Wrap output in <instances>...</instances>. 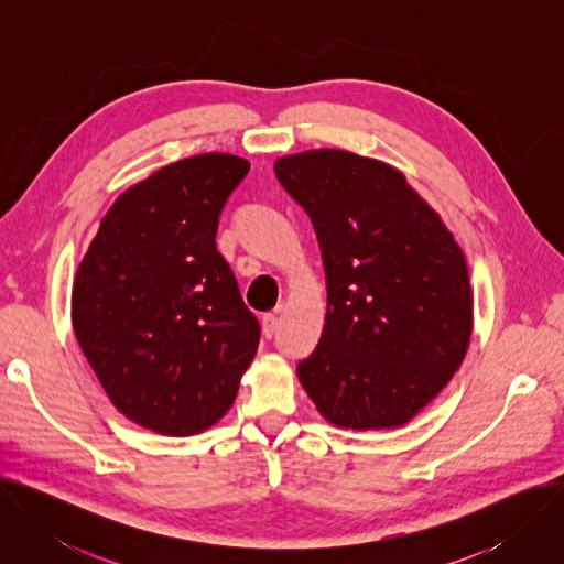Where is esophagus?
I'll list each match as a JSON object with an SVG mask.
<instances>
[{"label":"esophagus","instance_id":"1","mask_svg":"<svg viewBox=\"0 0 564 564\" xmlns=\"http://www.w3.org/2000/svg\"><path fill=\"white\" fill-rule=\"evenodd\" d=\"M276 328H279V316H276V312H268V314L263 316V335H265L268 339H272V337L276 335Z\"/></svg>","mask_w":564,"mask_h":564}]
</instances>
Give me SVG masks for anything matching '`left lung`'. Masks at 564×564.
<instances>
[{
	"label": "left lung",
	"mask_w": 564,
	"mask_h": 564,
	"mask_svg": "<svg viewBox=\"0 0 564 564\" xmlns=\"http://www.w3.org/2000/svg\"><path fill=\"white\" fill-rule=\"evenodd\" d=\"M274 174L312 218L328 310L296 375L316 411L352 431L409 424L468 350L466 259L399 170L344 149L283 155Z\"/></svg>",
	"instance_id": "1"
}]
</instances>
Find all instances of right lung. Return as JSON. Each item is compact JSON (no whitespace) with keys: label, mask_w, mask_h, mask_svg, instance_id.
<instances>
[{"label":"right lung","mask_w":564,"mask_h":564,"mask_svg":"<svg viewBox=\"0 0 564 564\" xmlns=\"http://www.w3.org/2000/svg\"><path fill=\"white\" fill-rule=\"evenodd\" d=\"M250 172L200 153L118 196L77 268L75 339L113 406L160 435H196L234 404L261 326L216 250L218 216Z\"/></svg>","instance_id":"add662e5"}]
</instances>
